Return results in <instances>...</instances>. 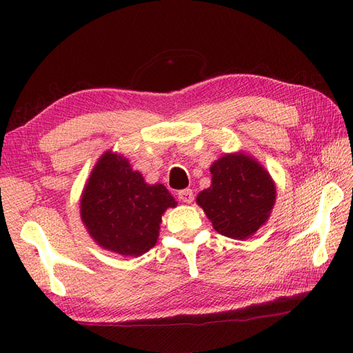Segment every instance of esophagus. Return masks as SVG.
I'll use <instances>...</instances> for the list:
<instances>
[{
  "instance_id": "34e87169",
  "label": "esophagus",
  "mask_w": 353,
  "mask_h": 353,
  "mask_svg": "<svg viewBox=\"0 0 353 353\" xmlns=\"http://www.w3.org/2000/svg\"><path fill=\"white\" fill-rule=\"evenodd\" d=\"M179 199H181V201H183V203H191V201L194 200V192L192 190H182L179 191Z\"/></svg>"
}]
</instances>
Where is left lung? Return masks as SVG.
I'll list each match as a JSON object with an SVG mask.
<instances>
[{
  "label": "left lung",
  "instance_id": "8db88e82",
  "mask_svg": "<svg viewBox=\"0 0 353 353\" xmlns=\"http://www.w3.org/2000/svg\"><path fill=\"white\" fill-rule=\"evenodd\" d=\"M211 186L199 192L197 205L219 234L244 239L268 221L276 201V183L270 172L244 152L224 153L209 168Z\"/></svg>",
  "mask_w": 353,
  "mask_h": 353
}]
</instances>
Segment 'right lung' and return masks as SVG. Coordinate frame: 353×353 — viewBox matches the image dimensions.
Returning <instances> with one entry per match:
<instances>
[{
    "instance_id": "obj_1",
    "label": "right lung",
    "mask_w": 353,
    "mask_h": 353,
    "mask_svg": "<svg viewBox=\"0 0 353 353\" xmlns=\"http://www.w3.org/2000/svg\"><path fill=\"white\" fill-rule=\"evenodd\" d=\"M176 206L162 183L148 185L125 156L108 150L81 191L80 216L103 250L141 256L156 245L165 211Z\"/></svg>"
}]
</instances>
